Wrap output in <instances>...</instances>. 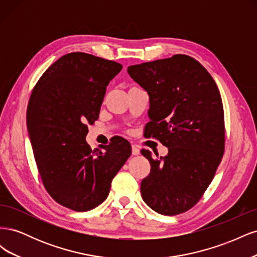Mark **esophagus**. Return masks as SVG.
I'll return each instance as SVG.
<instances>
[{
    "mask_svg": "<svg viewBox=\"0 0 257 257\" xmlns=\"http://www.w3.org/2000/svg\"><path fill=\"white\" fill-rule=\"evenodd\" d=\"M132 154L138 155L139 154V148L137 145H132Z\"/></svg>",
    "mask_w": 257,
    "mask_h": 257,
    "instance_id": "34e87169",
    "label": "esophagus"
}]
</instances>
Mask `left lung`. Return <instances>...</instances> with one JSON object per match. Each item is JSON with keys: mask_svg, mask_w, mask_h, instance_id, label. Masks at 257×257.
<instances>
[{"mask_svg": "<svg viewBox=\"0 0 257 257\" xmlns=\"http://www.w3.org/2000/svg\"><path fill=\"white\" fill-rule=\"evenodd\" d=\"M127 72L149 94L147 137L168 148L166 157L142 150L151 165L142 181L143 199L158 213H183L204 195L223 157L220 91L207 69L185 54L131 65Z\"/></svg>", "mask_w": 257, "mask_h": 257, "instance_id": "8db88e82", "label": "left lung"}]
</instances>
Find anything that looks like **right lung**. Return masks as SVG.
Returning <instances> with one entry per match:
<instances>
[{
    "label": "right lung",
    "instance_id": "right-lung-1",
    "mask_svg": "<svg viewBox=\"0 0 257 257\" xmlns=\"http://www.w3.org/2000/svg\"><path fill=\"white\" fill-rule=\"evenodd\" d=\"M121 69L114 61L67 53L42 75L29 100L28 132L43 184L58 204L74 211L103 203L132 153L122 137L94 151L85 142L106 87Z\"/></svg>",
    "mask_w": 257,
    "mask_h": 257
}]
</instances>
